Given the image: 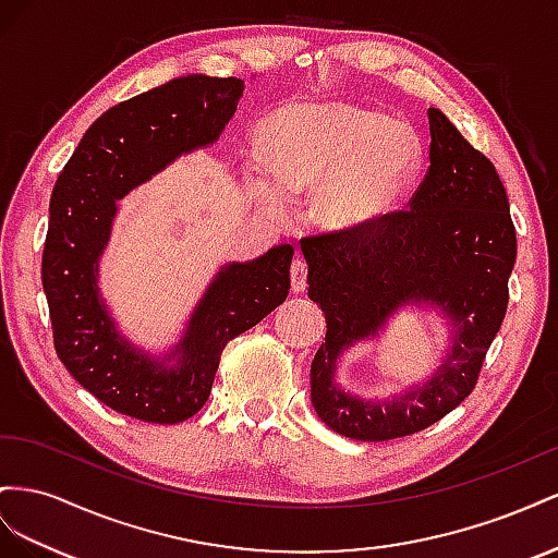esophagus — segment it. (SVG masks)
Listing matches in <instances>:
<instances>
[{"mask_svg":"<svg viewBox=\"0 0 558 558\" xmlns=\"http://www.w3.org/2000/svg\"><path fill=\"white\" fill-rule=\"evenodd\" d=\"M290 278H292V292L301 294L306 290V278H308V266L304 259H294L290 266Z\"/></svg>","mask_w":558,"mask_h":558,"instance_id":"34e87169","label":"esophagus"}]
</instances>
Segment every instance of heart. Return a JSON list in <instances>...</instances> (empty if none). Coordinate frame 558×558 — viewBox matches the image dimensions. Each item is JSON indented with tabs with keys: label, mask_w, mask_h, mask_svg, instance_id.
Listing matches in <instances>:
<instances>
[{
	"label": "heart",
	"mask_w": 558,
	"mask_h": 558,
	"mask_svg": "<svg viewBox=\"0 0 558 558\" xmlns=\"http://www.w3.org/2000/svg\"><path fill=\"white\" fill-rule=\"evenodd\" d=\"M262 140L264 158L247 161L254 196L280 210L292 191L317 184L311 215L329 231H357L392 213L423 156L411 125L348 102L282 107Z\"/></svg>",
	"instance_id": "heart-1"
}]
</instances>
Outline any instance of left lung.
Here are the masks:
<instances>
[{
    "label": "left lung",
    "mask_w": 558,
    "mask_h": 558,
    "mask_svg": "<svg viewBox=\"0 0 558 558\" xmlns=\"http://www.w3.org/2000/svg\"><path fill=\"white\" fill-rule=\"evenodd\" d=\"M429 168L409 210L357 231L301 238L308 296L327 320L311 364V400L333 433L388 441L421 433L474 390L486 350L505 320L517 231L496 166L427 109ZM407 303L437 305L452 320L454 343L438 372L388 403L341 391L332 376L343 349L375 336Z\"/></svg>",
    "instance_id": "left-lung-1"
}]
</instances>
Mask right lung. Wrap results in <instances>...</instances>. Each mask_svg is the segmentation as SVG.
<instances>
[{"instance_id":"add662e5","label":"right lung","mask_w":558,"mask_h":558,"mask_svg":"<svg viewBox=\"0 0 558 558\" xmlns=\"http://www.w3.org/2000/svg\"><path fill=\"white\" fill-rule=\"evenodd\" d=\"M243 88L235 76L186 74L119 102L84 133L56 180L41 257L56 353L74 380L123 416L161 425L194 416L208 402L225 345L290 294L292 245L221 266L184 337L156 360L117 329L98 288L117 201L178 156L217 142Z\"/></svg>"}]
</instances>
